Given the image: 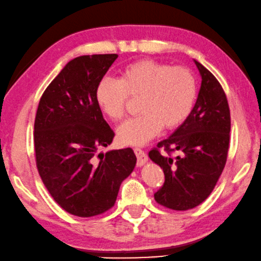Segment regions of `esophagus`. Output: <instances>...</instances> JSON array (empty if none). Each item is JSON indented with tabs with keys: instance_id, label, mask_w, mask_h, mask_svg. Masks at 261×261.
Segmentation results:
<instances>
[{
	"instance_id": "34e87169",
	"label": "esophagus",
	"mask_w": 261,
	"mask_h": 261,
	"mask_svg": "<svg viewBox=\"0 0 261 261\" xmlns=\"http://www.w3.org/2000/svg\"><path fill=\"white\" fill-rule=\"evenodd\" d=\"M134 153L136 155V158H138V166H143V164L148 161L147 154L144 153L142 149H140V148H135Z\"/></svg>"
}]
</instances>
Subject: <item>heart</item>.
Here are the masks:
<instances>
[{"instance_id": "obj_1", "label": "heart", "mask_w": 261, "mask_h": 261, "mask_svg": "<svg viewBox=\"0 0 261 261\" xmlns=\"http://www.w3.org/2000/svg\"><path fill=\"white\" fill-rule=\"evenodd\" d=\"M197 86L190 70L142 59L123 67L119 79L103 78L95 89V101L106 117L120 121L128 97L140 98L141 115L118 128V140L129 146H143L164 127H178L191 113Z\"/></svg>"}]
</instances>
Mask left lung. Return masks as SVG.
I'll list each match as a JSON object with an SVG mask.
<instances>
[{"instance_id": "8db88e82", "label": "left lung", "mask_w": 261, "mask_h": 261, "mask_svg": "<svg viewBox=\"0 0 261 261\" xmlns=\"http://www.w3.org/2000/svg\"><path fill=\"white\" fill-rule=\"evenodd\" d=\"M194 62L202 77L195 106L182 125L149 151L151 161L164 172V183L154 198L178 211L192 209L209 197L225 167L230 143V108L223 87L209 70ZM171 151L179 155L171 158Z\"/></svg>"}]
</instances>
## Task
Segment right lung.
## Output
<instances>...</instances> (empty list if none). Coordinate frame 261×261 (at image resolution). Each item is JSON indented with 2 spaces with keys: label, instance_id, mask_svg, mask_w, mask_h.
I'll return each mask as SVG.
<instances>
[{
  "label": "right lung",
  "instance_id": "obj_1",
  "mask_svg": "<svg viewBox=\"0 0 261 261\" xmlns=\"http://www.w3.org/2000/svg\"><path fill=\"white\" fill-rule=\"evenodd\" d=\"M117 58L111 54L72 59L44 91L36 113L39 175L56 202L78 217L111 209L136 164L132 148L97 156L113 141L114 132L95 101V89Z\"/></svg>",
  "mask_w": 261,
  "mask_h": 261
}]
</instances>
